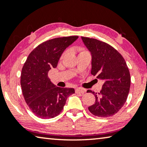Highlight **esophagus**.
Segmentation results:
<instances>
[{"mask_svg": "<svg viewBox=\"0 0 147 147\" xmlns=\"http://www.w3.org/2000/svg\"><path fill=\"white\" fill-rule=\"evenodd\" d=\"M85 91H86L85 89H84V88H76V89H75L76 93L83 94Z\"/></svg>", "mask_w": 147, "mask_h": 147, "instance_id": "esophagus-1", "label": "esophagus"}]
</instances>
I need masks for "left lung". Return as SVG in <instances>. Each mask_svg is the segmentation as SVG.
Here are the masks:
<instances>
[{"mask_svg": "<svg viewBox=\"0 0 147 147\" xmlns=\"http://www.w3.org/2000/svg\"><path fill=\"white\" fill-rule=\"evenodd\" d=\"M84 45L91 54V74L104 80L95 103L88 111L98 117H109L116 114L127 100L131 86V76L127 63L118 51L107 43L95 38L81 36Z\"/></svg>", "mask_w": 147, "mask_h": 147, "instance_id": "left-lung-1", "label": "left lung"}]
</instances>
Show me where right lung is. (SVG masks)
Here are the masks:
<instances>
[{
    "mask_svg": "<svg viewBox=\"0 0 147 147\" xmlns=\"http://www.w3.org/2000/svg\"><path fill=\"white\" fill-rule=\"evenodd\" d=\"M78 36L59 37L39 45L26 59L22 69L20 85L26 104L40 119H51L59 115L73 88L58 87L51 82L49 71L57 67L62 54L73 44Z\"/></svg>",
    "mask_w": 147,
    "mask_h": 147,
    "instance_id": "add662e5",
    "label": "right lung"
}]
</instances>
